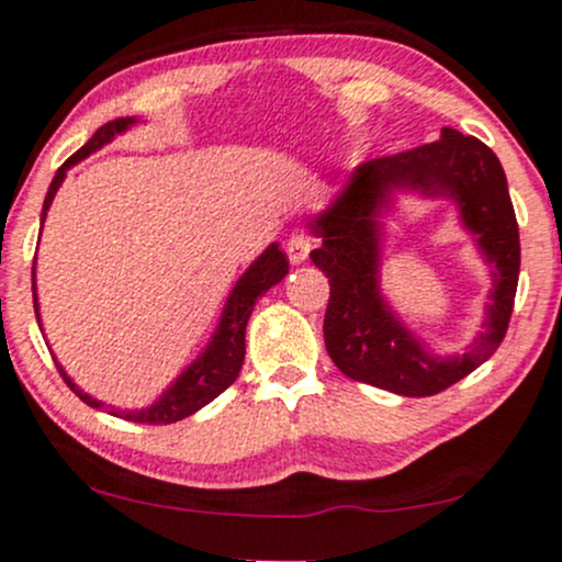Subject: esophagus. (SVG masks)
Segmentation results:
<instances>
[{
	"mask_svg": "<svg viewBox=\"0 0 562 562\" xmlns=\"http://www.w3.org/2000/svg\"><path fill=\"white\" fill-rule=\"evenodd\" d=\"M310 250H312L310 234L293 232L291 239H288V245H285V252H288V258H291V263H304L306 256H310Z\"/></svg>",
	"mask_w": 562,
	"mask_h": 562,
	"instance_id": "1",
	"label": "esophagus"
}]
</instances>
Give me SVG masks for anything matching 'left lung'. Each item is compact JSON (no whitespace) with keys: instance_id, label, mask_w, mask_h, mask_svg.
Here are the masks:
<instances>
[{"instance_id":"8db88e82","label":"left lung","mask_w":562,"mask_h":562,"mask_svg":"<svg viewBox=\"0 0 562 562\" xmlns=\"http://www.w3.org/2000/svg\"><path fill=\"white\" fill-rule=\"evenodd\" d=\"M390 188L451 195L492 263L486 330L464 356H429L380 299L374 213ZM310 226L319 237L310 258L330 282L325 349L349 379L403 397H429L483 366L507 336L520 274V232L502 162L474 135L442 127L440 140L360 165L349 187Z\"/></svg>"}]
</instances>
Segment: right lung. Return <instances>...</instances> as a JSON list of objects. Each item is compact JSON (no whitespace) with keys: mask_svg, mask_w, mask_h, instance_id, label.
Returning <instances> with one entry per match:
<instances>
[{"mask_svg":"<svg viewBox=\"0 0 562 562\" xmlns=\"http://www.w3.org/2000/svg\"><path fill=\"white\" fill-rule=\"evenodd\" d=\"M135 125L133 116H120V120H111L103 127H98L95 135L82 146L77 154H71L64 165H60L58 172H55L50 189H47L45 205H42V221H45L47 207H50L55 191H58L60 183H64L66 170L71 165H77L79 159L88 157L90 151L101 149L103 144H109L116 133H125L127 127ZM288 274V258L285 252L280 250V245H269L267 250L258 256V261L239 277V282L234 285V291L226 301V310L221 314L218 330H215L211 347L202 351L200 360H194V366H189L187 371L181 373V379L170 386L151 408L144 411H116V408H106L111 416L127 418V422L135 424H176L181 418L191 416L207 405L211 400L218 397L221 392L229 390L234 384V379L239 375V368H243L245 360V328H248V319L252 314V306L256 301L261 299L263 293L269 291L271 285L282 280ZM31 291H36L34 285V271H31ZM34 310H36V323H40V304H36V293H34ZM58 373L64 375L66 384L71 386L74 394H79L82 403H88L90 408H103V403H98L95 397L85 394L82 390L74 386V381L64 373V368L58 366Z\"/></svg>","mask_w":562,"mask_h":562,"instance_id":"add662e5","label":"right lung"}]
</instances>
